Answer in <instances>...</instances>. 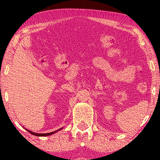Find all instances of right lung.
<instances>
[{"label":"right lung","mask_w":160,"mask_h":160,"mask_svg":"<svg viewBox=\"0 0 160 160\" xmlns=\"http://www.w3.org/2000/svg\"><path fill=\"white\" fill-rule=\"evenodd\" d=\"M62 128H60V130H57V131H54V132H49V133H36V132H31V131H30V130H28V132H29L30 133H31L32 135H36V136H47V135H52V134H54V133H55V132H58V131H59V130H62Z\"/></svg>","instance_id":"obj_1"}]
</instances>
